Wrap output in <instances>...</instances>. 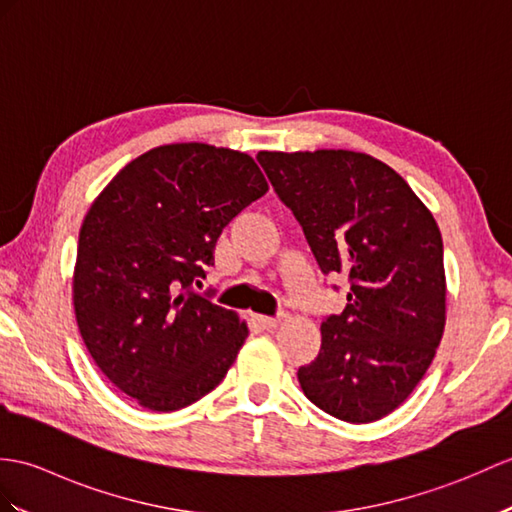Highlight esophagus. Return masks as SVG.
I'll use <instances>...</instances> for the list:
<instances>
[{
  "instance_id": "34e87169",
  "label": "esophagus",
  "mask_w": 512,
  "mask_h": 512,
  "mask_svg": "<svg viewBox=\"0 0 512 512\" xmlns=\"http://www.w3.org/2000/svg\"><path fill=\"white\" fill-rule=\"evenodd\" d=\"M257 323L264 329H275L281 323V316H257Z\"/></svg>"
}]
</instances>
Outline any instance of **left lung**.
Instances as JSON below:
<instances>
[{"instance_id":"8db88e82","label":"left lung","mask_w":512,"mask_h":512,"mask_svg":"<svg viewBox=\"0 0 512 512\" xmlns=\"http://www.w3.org/2000/svg\"><path fill=\"white\" fill-rule=\"evenodd\" d=\"M257 161L320 270L351 283L342 314L320 325L316 360L299 368L305 397L340 421L382 419L417 388L443 338L438 224L395 170L364 152L264 150Z\"/></svg>"}]
</instances>
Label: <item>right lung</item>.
Wrapping results in <instances>:
<instances>
[{
	"label": "right lung",
	"mask_w": 512,
	"mask_h": 512,
	"mask_svg": "<svg viewBox=\"0 0 512 512\" xmlns=\"http://www.w3.org/2000/svg\"><path fill=\"white\" fill-rule=\"evenodd\" d=\"M268 192L244 152L170 144L130 161L80 227L74 312L93 362L152 412L216 388L248 336L235 312L194 292L222 229Z\"/></svg>",
	"instance_id": "1"
}]
</instances>
